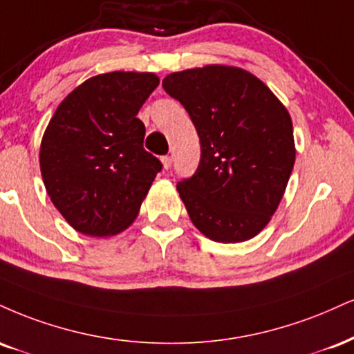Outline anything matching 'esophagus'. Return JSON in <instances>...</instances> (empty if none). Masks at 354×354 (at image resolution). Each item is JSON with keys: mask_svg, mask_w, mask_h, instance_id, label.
Instances as JSON below:
<instances>
[{"mask_svg": "<svg viewBox=\"0 0 354 354\" xmlns=\"http://www.w3.org/2000/svg\"><path fill=\"white\" fill-rule=\"evenodd\" d=\"M161 165H163L165 169H169L171 168V158H169V156H163V158H161Z\"/></svg>", "mask_w": 354, "mask_h": 354, "instance_id": "obj_1", "label": "esophagus"}]
</instances>
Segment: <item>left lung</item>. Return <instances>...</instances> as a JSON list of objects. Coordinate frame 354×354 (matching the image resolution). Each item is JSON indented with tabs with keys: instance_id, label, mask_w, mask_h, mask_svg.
Here are the masks:
<instances>
[{
	"instance_id": "obj_1",
	"label": "left lung",
	"mask_w": 354,
	"mask_h": 354,
	"mask_svg": "<svg viewBox=\"0 0 354 354\" xmlns=\"http://www.w3.org/2000/svg\"><path fill=\"white\" fill-rule=\"evenodd\" d=\"M193 120L201 161L178 183L191 223L207 239L236 244L270 223L295 163L290 113L252 72L209 64L163 79Z\"/></svg>"
}]
</instances>
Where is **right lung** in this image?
I'll list each match as a JSON object with an SVG mask.
<instances>
[{"mask_svg":"<svg viewBox=\"0 0 354 354\" xmlns=\"http://www.w3.org/2000/svg\"><path fill=\"white\" fill-rule=\"evenodd\" d=\"M158 84L153 72H107L55 109L41 140V174L55 209L77 232L110 237L138 216L161 163L145 151L136 113Z\"/></svg>","mask_w":354,"mask_h":354,"instance_id":"add662e5","label":"right lung"}]
</instances>
